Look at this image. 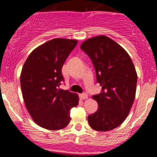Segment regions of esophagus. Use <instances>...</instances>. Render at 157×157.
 Returning a JSON list of instances; mask_svg holds the SVG:
<instances>
[{
	"label": "esophagus",
	"instance_id": "obj_1",
	"mask_svg": "<svg viewBox=\"0 0 157 157\" xmlns=\"http://www.w3.org/2000/svg\"><path fill=\"white\" fill-rule=\"evenodd\" d=\"M80 98L82 99H86L88 98V95L86 93H82V94H80Z\"/></svg>",
	"mask_w": 157,
	"mask_h": 157
}]
</instances>
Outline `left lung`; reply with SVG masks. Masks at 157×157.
<instances>
[{
    "label": "left lung",
    "instance_id": "left-lung-1",
    "mask_svg": "<svg viewBox=\"0 0 157 157\" xmlns=\"http://www.w3.org/2000/svg\"><path fill=\"white\" fill-rule=\"evenodd\" d=\"M80 48L92 60L102 86V92L93 96L99 106L88 116L89 124L96 131H111L125 120L133 105L137 81L135 67L127 52L105 36L88 39Z\"/></svg>",
    "mask_w": 157,
    "mask_h": 157
}]
</instances>
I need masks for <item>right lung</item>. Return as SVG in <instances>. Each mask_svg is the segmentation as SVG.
Returning a JSON list of instances; mask_svg holds the SVG:
<instances>
[{
    "instance_id": "obj_1",
    "label": "right lung",
    "mask_w": 157,
    "mask_h": 157,
    "mask_svg": "<svg viewBox=\"0 0 157 157\" xmlns=\"http://www.w3.org/2000/svg\"><path fill=\"white\" fill-rule=\"evenodd\" d=\"M77 44L74 39H52L34 49L22 69L25 105L33 121L45 129L65 128L71 121L70 110L78 105V95L59 88L64 81L61 69Z\"/></svg>"
}]
</instances>
